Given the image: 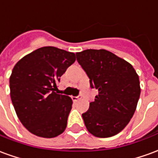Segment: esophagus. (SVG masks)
<instances>
[{
	"mask_svg": "<svg viewBox=\"0 0 158 158\" xmlns=\"http://www.w3.org/2000/svg\"><path fill=\"white\" fill-rule=\"evenodd\" d=\"M81 99V96H73L72 97V100L73 102H78L79 100Z\"/></svg>",
	"mask_w": 158,
	"mask_h": 158,
	"instance_id": "1",
	"label": "esophagus"
}]
</instances>
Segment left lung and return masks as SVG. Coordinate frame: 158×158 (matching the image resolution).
Segmentation results:
<instances>
[{
    "label": "left lung",
    "instance_id": "obj_1",
    "mask_svg": "<svg viewBox=\"0 0 158 158\" xmlns=\"http://www.w3.org/2000/svg\"><path fill=\"white\" fill-rule=\"evenodd\" d=\"M91 88L98 90L82 117L91 135L107 138L121 132L135 112L140 95L139 76L133 66L106 50L76 53Z\"/></svg>",
    "mask_w": 158,
    "mask_h": 158
}]
</instances>
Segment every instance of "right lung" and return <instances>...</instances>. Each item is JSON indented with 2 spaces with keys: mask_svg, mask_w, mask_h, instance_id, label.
Instances as JSON below:
<instances>
[{
  "mask_svg": "<svg viewBox=\"0 0 158 158\" xmlns=\"http://www.w3.org/2000/svg\"><path fill=\"white\" fill-rule=\"evenodd\" d=\"M73 52L44 46L16 63L10 76V95L20 122L29 132L54 138L64 132L72 99L56 92L60 77L75 62Z\"/></svg>",
  "mask_w": 158,
  "mask_h": 158,
  "instance_id": "obj_1",
  "label": "right lung"
}]
</instances>
